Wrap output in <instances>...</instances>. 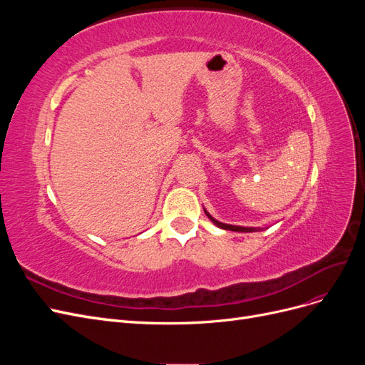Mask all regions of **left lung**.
Instances as JSON below:
<instances>
[{
	"instance_id": "left-lung-1",
	"label": "left lung",
	"mask_w": 365,
	"mask_h": 365,
	"mask_svg": "<svg viewBox=\"0 0 365 365\" xmlns=\"http://www.w3.org/2000/svg\"><path fill=\"white\" fill-rule=\"evenodd\" d=\"M205 212V210H204ZM205 215L212 219V222H215L217 227H220V228H224V230H231V231H254V228H247V227H237V225H228V224H222V222H219V220H216L215 217H212L210 216V213H207L205 212Z\"/></svg>"
}]
</instances>
